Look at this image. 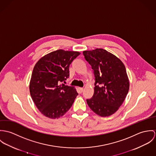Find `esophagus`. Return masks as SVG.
<instances>
[{"label":"esophagus","mask_w":156,"mask_h":156,"mask_svg":"<svg viewBox=\"0 0 156 156\" xmlns=\"http://www.w3.org/2000/svg\"><path fill=\"white\" fill-rule=\"evenodd\" d=\"M80 91H81V92H83V91H84V88H82V87H80Z\"/></svg>","instance_id":"obj_1"}]
</instances>
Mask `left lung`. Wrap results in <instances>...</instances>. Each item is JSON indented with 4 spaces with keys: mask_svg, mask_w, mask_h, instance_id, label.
<instances>
[{
    "mask_svg": "<svg viewBox=\"0 0 156 156\" xmlns=\"http://www.w3.org/2000/svg\"><path fill=\"white\" fill-rule=\"evenodd\" d=\"M83 55L95 77L94 94L87 103L96 114L110 116L119 109L129 91L126 68L119 58L102 48L84 51Z\"/></svg>",
    "mask_w": 156,
    "mask_h": 156,
    "instance_id": "8db88e82",
    "label": "left lung"
}]
</instances>
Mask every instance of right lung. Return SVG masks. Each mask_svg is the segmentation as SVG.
Listing matches in <instances>:
<instances>
[{
  "instance_id": "right-lung-1",
  "label": "right lung",
  "mask_w": 156,
  "mask_h": 156,
  "mask_svg": "<svg viewBox=\"0 0 156 156\" xmlns=\"http://www.w3.org/2000/svg\"><path fill=\"white\" fill-rule=\"evenodd\" d=\"M78 51L58 50L36 63L30 82V93L35 105L45 117L56 119L70 108L78 96L75 88L61 84L69 76V66Z\"/></svg>"
}]
</instances>
